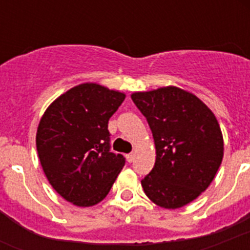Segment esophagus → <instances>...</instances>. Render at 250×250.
<instances>
[{
	"mask_svg": "<svg viewBox=\"0 0 250 250\" xmlns=\"http://www.w3.org/2000/svg\"><path fill=\"white\" fill-rule=\"evenodd\" d=\"M125 158H127V161H128L129 164H132L133 160H135V154H133V153H129V154L125 156Z\"/></svg>",
	"mask_w": 250,
	"mask_h": 250,
	"instance_id": "esophagus-1",
	"label": "esophagus"
}]
</instances>
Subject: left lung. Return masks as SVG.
<instances>
[{
	"instance_id": "obj_1",
	"label": "left lung",
	"mask_w": 250,
	"mask_h": 250,
	"mask_svg": "<svg viewBox=\"0 0 250 250\" xmlns=\"http://www.w3.org/2000/svg\"><path fill=\"white\" fill-rule=\"evenodd\" d=\"M156 144L153 170L141 180L145 194L161 208L178 209L213 182L223 158V137L211 110L192 93L166 86L133 93Z\"/></svg>"
}]
</instances>
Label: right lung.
<instances>
[{
    "label": "right lung",
    "instance_id": "obj_1",
    "mask_svg": "<svg viewBox=\"0 0 250 250\" xmlns=\"http://www.w3.org/2000/svg\"><path fill=\"white\" fill-rule=\"evenodd\" d=\"M125 98L98 84H80L41 118L36 135L41 166L53 188L74 205L102 201L125 166V157L110 150L107 129Z\"/></svg>",
    "mask_w": 250,
    "mask_h": 250
}]
</instances>
